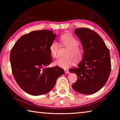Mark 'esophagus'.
<instances>
[{
	"label": "esophagus",
	"instance_id": "esophagus-1",
	"mask_svg": "<svg viewBox=\"0 0 120 120\" xmlns=\"http://www.w3.org/2000/svg\"><path fill=\"white\" fill-rule=\"evenodd\" d=\"M64 72L67 74H69L70 73L69 71V70H67V69H64Z\"/></svg>",
	"mask_w": 120,
	"mask_h": 120
}]
</instances>
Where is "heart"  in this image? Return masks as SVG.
<instances>
[{
	"mask_svg": "<svg viewBox=\"0 0 120 120\" xmlns=\"http://www.w3.org/2000/svg\"><path fill=\"white\" fill-rule=\"evenodd\" d=\"M60 41L62 45L68 49L66 53V56L67 57L58 59L56 61L55 64L60 67L67 68L73 62L70 56L75 61H78L82 58L83 51L82 49L78 46V41L71 34L68 33L64 34L61 36ZM59 49V45L57 42L54 41L50 46V53L53 57H58Z\"/></svg>",
	"mask_w": 120,
	"mask_h": 120,
	"instance_id": "heart-1",
	"label": "heart"
}]
</instances>
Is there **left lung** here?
I'll list each match as a JSON object with an SVG mask.
<instances>
[{"label": "left lung", "mask_w": 120, "mask_h": 120, "mask_svg": "<svg viewBox=\"0 0 120 120\" xmlns=\"http://www.w3.org/2000/svg\"><path fill=\"white\" fill-rule=\"evenodd\" d=\"M75 33L79 38L84 52L78 67L69 69L78 76L72 87L81 94H94L104 86L110 75L109 51L101 36L89 28H75Z\"/></svg>", "instance_id": "1"}]
</instances>
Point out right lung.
Segmentation results:
<instances>
[{
    "instance_id": "1",
    "label": "right lung",
    "mask_w": 120,
    "mask_h": 120,
    "mask_svg": "<svg viewBox=\"0 0 120 120\" xmlns=\"http://www.w3.org/2000/svg\"><path fill=\"white\" fill-rule=\"evenodd\" d=\"M53 32L43 30L26 34L11 51V70L16 82L24 92L33 96L50 92L58 77L64 73L58 66L44 67L52 62L50 46L56 37Z\"/></svg>"
}]
</instances>
